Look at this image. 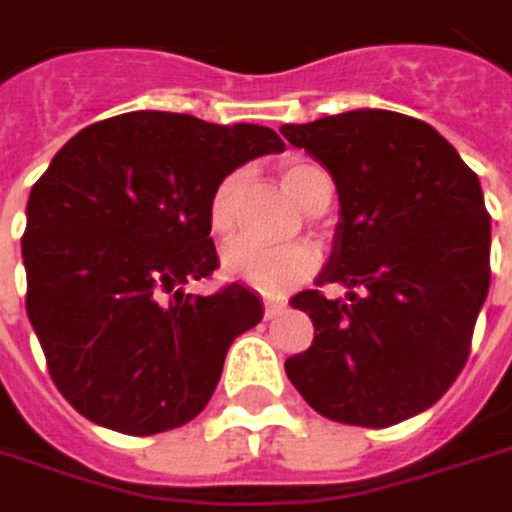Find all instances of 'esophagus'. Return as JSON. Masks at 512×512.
<instances>
[{
	"label": "esophagus",
	"instance_id": "1",
	"mask_svg": "<svg viewBox=\"0 0 512 512\" xmlns=\"http://www.w3.org/2000/svg\"><path fill=\"white\" fill-rule=\"evenodd\" d=\"M284 308H287L284 299H266V302H263V317H266V320H275V317L284 314Z\"/></svg>",
	"mask_w": 512,
	"mask_h": 512
}]
</instances>
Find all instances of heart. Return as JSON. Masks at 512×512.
I'll return each instance as SVG.
<instances>
[{
    "label": "heart",
    "instance_id": "obj_1",
    "mask_svg": "<svg viewBox=\"0 0 512 512\" xmlns=\"http://www.w3.org/2000/svg\"><path fill=\"white\" fill-rule=\"evenodd\" d=\"M246 171L225 174L207 204V225L216 237H225L237 225V207L243 195ZM281 183L293 195V201L314 213L323 198H332L329 174L308 159H290L281 168ZM320 263V255L311 243H287V246H260L255 240H231L222 249V269L231 278L255 287L266 296H281L299 287Z\"/></svg>",
    "mask_w": 512,
    "mask_h": 512
}]
</instances>
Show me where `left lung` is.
<instances>
[{
	"label": "left lung",
	"mask_w": 512,
	"mask_h": 512,
	"mask_svg": "<svg viewBox=\"0 0 512 512\" xmlns=\"http://www.w3.org/2000/svg\"><path fill=\"white\" fill-rule=\"evenodd\" d=\"M335 180L341 222L317 290L290 299L314 323L284 370L332 421L391 427L430 409L460 376L489 293L480 180L430 124L358 109L284 124ZM341 283L347 300L322 287Z\"/></svg>",
	"instance_id": "8db88e82"
}]
</instances>
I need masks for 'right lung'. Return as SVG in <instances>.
Wrapping results in <instances>:
<instances>
[{"label": "right lung", "mask_w": 512, "mask_h": 512, "mask_svg": "<svg viewBox=\"0 0 512 512\" xmlns=\"http://www.w3.org/2000/svg\"><path fill=\"white\" fill-rule=\"evenodd\" d=\"M278 151L269 127L127 112L52 156L26 207V314L79 415L154 436L207 406L228 347L263 305L243 284L210 296L180 284L219 266L207 225L216 183Z\"/></svg>", "instance_id": "add662e5"}]
</instances>
